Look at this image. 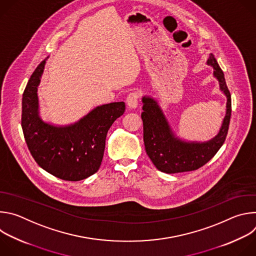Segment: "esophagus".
<instances>
[{"label": "esophagus", "instance_id": "1", "mask_svg": "<svg viewBox=\"0 0 256 256\" xmlns=\"http://www.w3.org/2000/svg\"><path fill=\"white\" fill-rule=\"evenodd\" d=\"M138 97H140V93L138 92H132L130 93L128 98H126V104L130 109H136L138 107Z\"/></svg>", "mask_w": 256, "mask_h": 256}]
</instances>
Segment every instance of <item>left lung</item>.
I'll return each instance as SVG.
<instances>
[{
  "mask_svg": "<svg viewBox=\"0 0 256 256\" xmlns=\"http://www.w3.org/2000/svg\"><path fill=\"white\" fill-rule=\"evenodd\" d=\"M206 64L212 66V76L218 80L220 90L227 98L226 114L216 136L206 142H190L175 134L158 101L151 96H142V120L146 152L156 166L164 173L192 171L208 163L224 144L231 118V95L226 85L224 72L214 54Z\"/></svg>",
  "mask_w": 256,
  "mask_h": 256,
  "instance_id": "obj_1",
  "label": "left lung"
}]
</instances>
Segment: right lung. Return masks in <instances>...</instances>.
Instances as JSON below:
<instances>
[{"mask_svg":"<svg viewBox=\"0 0 256 256\" xmlns=\"http://www.w3.org/2000/svg\"><path fill=\"white\" fill-rule=\"evenodd\" d=\"M46 58L31 75L22 97L21 126L27 147L42 169L68 180L85 179L99 169L108 130L124 114V102H112L93 108L78 122L56 126L40 116L38 89Z\"/></svg>","mask_w":256,"mask_h":256,"instance_id":"1","label":"right lung"}]
</instances>
